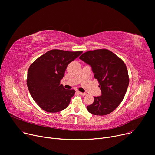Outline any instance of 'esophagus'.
Masks as SVG:
<instances>
[{
	"label": "esophagus",
	"instance_id": "34e87169",
	"mask_svg": "<svg viewBox=\"0 0 155 155\" xmlns=\"http://www.w3.org/2000/svg\"><path fill=\"white\" fill-rule=\"evenodd\" d=\"M78 93L79 94L81 95H83V96L86 95V93H85V92H79V91H78Z\"/></svg>",
	"mask_w": 155,
	"mask_h": 155
}]
</instances>
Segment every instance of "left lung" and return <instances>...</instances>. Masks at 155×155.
<instances>
[{
	"mask_svg": "<svg viewBox=\"0 0 155 155\" xmlns=\"http://www.w3.org/2000/svg\"><path fill=\"white\" fill-rule=\"evenodd\" d=\"M79 58L92 67L101 91L100 96L94 97V101L87 107V110L99 116L111 113L123 101L129 85V78L125 63L107 49L86 51Z\"/></svg>",
	"mask_w": 155,
	"mask_h": 155,
	"instance_id": "8db88e82",
	"label": "left lung"
}]
</instances>
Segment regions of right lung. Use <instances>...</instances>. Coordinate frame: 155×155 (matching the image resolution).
<instances>
[{
	"instance_id": "right-lung-1",
	"label": "right lung",
	"mask_w": 155,
	"mask_h": 155,
	"mask_svg": "<svg viewBox=\"0 0 155 155\" xmlns=\"http://www.w3.org/2000/svg\"><path fill=\"white\" fill-rule=\"evenodd\" d=\"M82 51L54 49L37 58L29 66L27 85L34 100L42 110L57 113L70 104L75 91L65 89L60 84L68 64Z\"/></svg>"
}]
</instances>
